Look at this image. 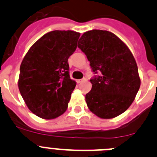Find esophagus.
<instances>
[{"instance_id": "obj_1", "label": "esophagus", "mask_w": 157, "mask_h": 157, "mask_svg": "<svg viewBox=\"0 0 157 157\" xmlns=\"http://www.w3.org/2000/svg\"><path fill=\"white\" fill-rule=\"evenodd\" d=\"M85 80H86V78H85V77H84V78L80 79V80H77V82H78V83H81V82L85 81Z\"/></svg>"}]
</instances>
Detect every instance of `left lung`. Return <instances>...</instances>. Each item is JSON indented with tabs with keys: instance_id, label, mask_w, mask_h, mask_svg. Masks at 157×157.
<instances>
[{
	"instance_id": "left-lung-1",
	"label": "left lung",
	"mask_w": 157,
	"mask_h": 157,
	"mask_svg": "<svg viewBox=\"0 0 157 157\" xmlns=\"http://www.w3.org/2000/svg\"><path fill=\"white\" fill-rule=\"evenodd\" d=\"M85 53L92 71V88L85 96L87 107L101 118H112L125 112L140 87L138 67L129 49L112 32H84L77 45Z\"/></svg>"
}]
</instances>
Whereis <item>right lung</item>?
I'll list each match as a JSON object with an SVG mask.
<instances>
[{
  "label": "right lung",
  "instance_id": "add662e5",
  "mask_svg": "<svg viewBox=\"0 0 157 157\" xmlns=\"http://www.w3.org/2000/svg\"><path fill=\"white\" fill-rule=\"evenodd\" d=\"M80 33L52 31L36 41L20 67L18 88L32 113L44 119L60 116L68 107L76 82L70 77L68 59Z\"/></svg>",
  "mask_w": 157,
  "mask_h": 157
}]
</instances>
